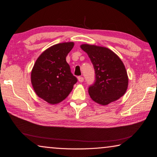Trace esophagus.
<instances>
[{"label":"esophagus","mask_w":157,"mask_h":157,"mask_svg":"<svg viewBox=\"0 0 157 157\" xmlns=\"http://www.w3.org/2000/svg\"><path fill=\"white\" fill-rule=\"evenodd\" d=\"M78 79L79 82H81V83H82V82H84V78H83V77L79 76V77H78Z\"/></svg>","instance_id":"obj_1"}]
</instances>
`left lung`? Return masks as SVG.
<instances>
[{
    "label": "left lung",
    "instance_id": "obj_1",
    "mask_svg": "<svg viewBox=\"0 0 157 157\" xmlns=\"http://www.w3.org/2000/svg\"><path fill=\"white\" fill-rule=\"evenodd\" d=\"M95 71V82L88 88L90 98L99 105H107L124 95L128 76L122 61L111 50L102 46L82 44Z\"/></svg>",
    "mask_w": 157,
    "mask_h": 157
}]
</instances>
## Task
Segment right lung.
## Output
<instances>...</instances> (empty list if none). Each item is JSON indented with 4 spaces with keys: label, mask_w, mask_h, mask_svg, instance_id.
Returning <instances> with one entry per match:
<instances>
[{
    "label": "right lung",
    "mask_w": 157,
    "mask_h": 157,
    "mask_svg": "<svg viewBox=\"0 0 157 157\" xmlns=\"http://www.w3.org/2000/svg\"><path fill=\"white\" fill-rule=\"evenodd\" d=\"M74 43L53 45L36 61L31 72V82L36 94L51 105L61 102L71 92L78 81L66 61Z\"/></svg>",
    "instance_id": "right-lung-1"
}]
</instances>
